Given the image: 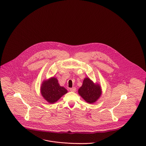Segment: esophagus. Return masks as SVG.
<instances>
[{"label":"esophagus","mask_w":146,"mask_h":146,"mask_svg":"<svg viewBox=\"0 0 146 146\" xmlns=\"http://www.w3.org/2000/svg\"><path fill=\"white\" fill-rule=\"evenodd\" d=\"M70 90L71 92H75L76 91V88L75 87H72L70 88Z\"/></svg>","instance_id":"esophagus-1"}]
</instances>
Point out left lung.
<instances>
[{
	"mask_svg": "<svg viewBox=\"0 0 146 146\" xmlns=\"http://www.w3.org/2000/svg\"><path fill=\"white\" fill-rule=\"evenodd\" d=\"M79 94L84 100L89 104L95 102L101 95L100 85L94 84L89 78H85L82 86L79 89Z\"/></svg>",
	"mask_w": 146,
	"mask_h": 146,
	"instance_id": "left-lung-1",
	"label": "left lung"
}]
</instances>
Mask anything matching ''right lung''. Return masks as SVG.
<instances>
[{
  "label": "right lung",
  "instance_id": "right-lung-1",
  "mask_svg": "<svg viewBox=\"0 0 146 146\" xmlns=\"http://www.w3.org/2000/svg\"><path fill=\"white\" fill-rule=\"evenodd\" d=\"M67 90L58 83L57 79L52 78L48 81H44L41 87L42 97L50 104L57 101Z\"/></svg>",
  "mask_w": 146,
  "mask_h": 146
}]
</instances>
